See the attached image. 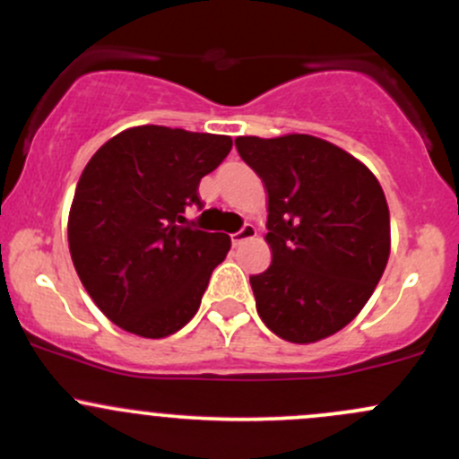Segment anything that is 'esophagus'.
Instances as JSON below:
<instances>
[{"mask_svg":"<svg viewBox=\"0 0 459 459\" xmlns=\"http://www.w3.org/2000/svg\"><path fill=\"white\" fill-rule=\"evenodd\" d=\"M255 235H256L255 226H253V224H244V226H241V229L238 230V233L230 235V241H233V246H241V244H244V241L253 239Z\"/></svg>","mask_w":459,"mask_h":459,"instance_id":"34e87169","label":"esophagus"}]
</instances>
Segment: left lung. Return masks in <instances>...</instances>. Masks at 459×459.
Instances as JSON below:
<instances>
[{
	"label": "left lung",
	"instance_id": "8db88e82",
	"mask_svg": "<svg viewBox=\"0 0 459 459\" xmlns=\"http://www.w3.org/2000/svg\"><path fill=\"white\" fill-rule=\"evenodd\" d=\"M268 189L270 268L250 276L265 326L296 344L344 329L390 256V211L364 163L311 134L238 137Z\"/></svg>",
	"mask_w": 459,
	"mask_h": 459
}]
</instances>
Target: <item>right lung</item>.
<instances>
[{"instance_id": "obj_1", "label": "right lung", "mask_w": 459, "mask_h": 459, "mask_svg": "<svg viewBox=\"0 0 459 459\" xmlns=\"http://www.w3.org/2000/svg\"><path fill=\"white\" fill-rule=\"evenodd\" d=\"M233 148L224 134L137 126L84 168L69 211V253L93 303L141 337L183 329L230 239L185 220L198 185Z\"/></svg>"}]
</instances>
